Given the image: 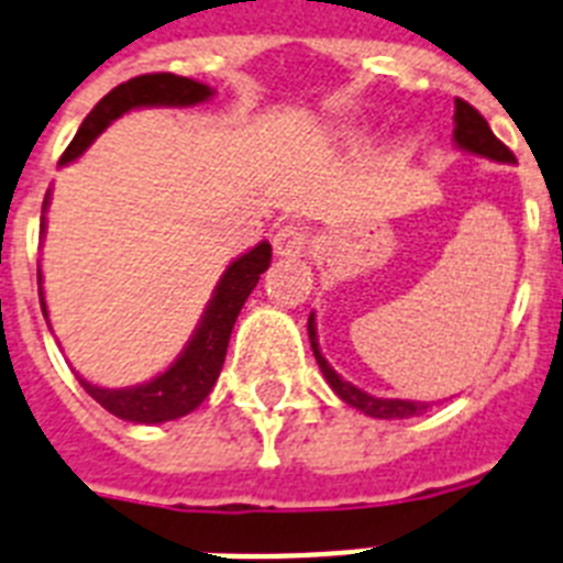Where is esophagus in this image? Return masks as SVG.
Here are the masks:
<instances>
[{
	"mask_svg": "<svg viewBox=\"0 0 563 563\" xmlns=\"http://www.w3.org/2000/svg\"><path fill=\"white\" fill-rule=\"evenodd\" d=\"M306 249H309V231L300 222H286V225L277 228V234H274V254L277 257L297 260L303 257Z\"/></svg>",
	"mask_w": 563,
	"mask_h": 563,
	"instance_id": "1",
	"label": "esophagus"
}]
</instances>
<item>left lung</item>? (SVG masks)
<instances>
[{"mask_svg": "<svg viewBox=\"0 0 563 563\" xmlns=\"http://www.w3.org/2000/svg\"><path fill=\"white\" fill-rule=\"evenodd\" d=\"M454 141H456V147L465 150V153L483 155V158H492V162H500V164H515L511 150L506 147L504 141L497 139L495 132H492L486 118L479 115L472 103H465L463 98L454 100ZM309 344H312V353L314 358H318V367H321L329 387H332V390L338 393V399H344L350 408L373 416V419H410V416H419L428 410L424 401L382 399V396H369V393L358 390V387L350 385V382H344V378L338 376L335 369L329 367V361L321 355V346H318V329H314V314H309Z\"/></svg>", "mask_w": 563, "mask_h": 563, "instance_id": "1", "label": "left lung"}]
</instances>
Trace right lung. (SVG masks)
<instances>
[{
	"instance_id": "obj_1",
	"label": "right lung",
	"mask_w": 563,
	"mask_h": 563,
	"mask_svg": "<svg viewBox=\"0 0 563 563\" xmlns=\"http://www.w3.org/2000/svg\"><path fill=\"white\" fill-rule=\"evenodd\" d=\"M213 95V89L190 77H178L170 71H158V75H141L132 77L126 84L115 86L107 98H100V103L91 109L86 121L80 123V130L71 139L68 150L63 153L59 164L75 162L77 155H84L91 141L98 139L100 132L107 130L109 123L121 118L123 112L141 107H196ZM48 208V196H45L43 210ZM45 231V217H43ZM272 263V245L260 242L249 254L236 257L225 274L219 277L213 297L205 306V314L196 332L190 335L187 346L178 353L170 367L164 369L162 376H155L153 382L135 387H121V390H109V387L89 385L86 378H80L84 390L91 399L98 401L100 408H107L109 413L118 419L135 424H158L170 422L178 416H187L208 399V393L213 390L219 378V369L225 364L228 341H231V329L236 323L242 303L249 300V295L257 286L260 274L266 272ZM40 280V306H43L45 321V297H43V274L36 272Z\"/></svg>"
}]
</instances>
